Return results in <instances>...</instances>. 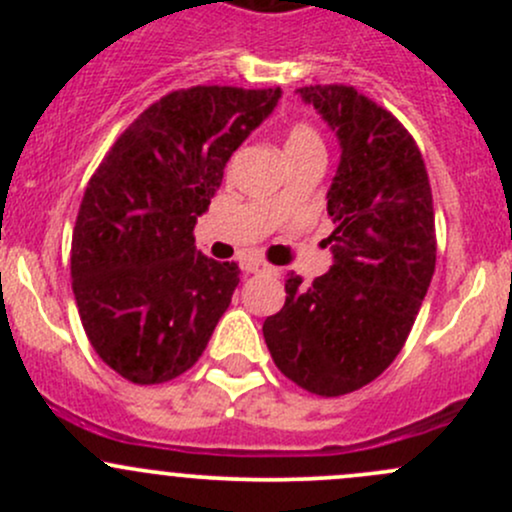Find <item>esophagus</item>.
<instances>
[{"mask_svg": "<svg viewBox=\"0 0 512 512\" xmlns=\"http://www.w3.org/2000/svg\"><path fill=\"white\" fill-rule=\"evenodd\" d=\"M242 270L250 272V275H260V272H272V267L265 265L262 260H245L242 262Z\"/></svg>", "mask_w": 512, "mask_h": 512, "instance_id": "obj_1", "label": "esophagus"}]
</instances>
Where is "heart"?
<instances>
[{
    "label": "heart",
    "mask_w": 512,
    "mask_h": 512,
    "mask_svg": "<svg viewBox=\"0 0 512 512\" xmlns=\"http://www.w3.org/2000/svg\"><path fill=\"white\" fill-rule=\"evenodd\" d=\"M307 146H322V138H319V133L314 131L312 126H307V123H297V126H292V131L287 133V151H292V148H307ZM282 195H277L275 203H280Z\"/></svg>",
    "instance_id": "b5f03b06"
}]
</instances>
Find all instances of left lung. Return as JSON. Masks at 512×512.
Returning a JSON list of instances; mask_svg holds the SVG:
<instances>
[{
    "label": "left lung",
    "mask_w": 512,
    "mask_h": 512,
    "mask_svg": "<svg viewBox=\"0 0 512 512\" xmlns=\"http://www.w3.org/2000/svg\"><path fill=\"white\" fill-rule=\"evenodd\" d=\"M297 94L342 146L327 193L334 265L309 287L289 275L262 334L289 381L342 396L389 369L414 327L436 270L433 198L416 141L386 108L344 84Z\"/></svg>",
    "instance_id": "1"
}]
</instances>
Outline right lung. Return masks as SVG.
Wrapping results in <instances>:
<instances>
[{
    "instance_id": "add662e5",
    "label": "right lung",
    "mask_w": 512,
    "mask_h": 512,
    "mask_svg": "<svg viewBox=\"0 0 512 512\" xmlns=\"http://www.w3.org/2000/svg\"><path fill=\"white\" fill-rule=\"evenodd\" d=\"M280 96L237 86L170 91L91 175L71 237V287L91 347L123 379L163 384L208 347L240 267L195 250L193 227L225 163Z\"/></svg>"
}]
</instances>
